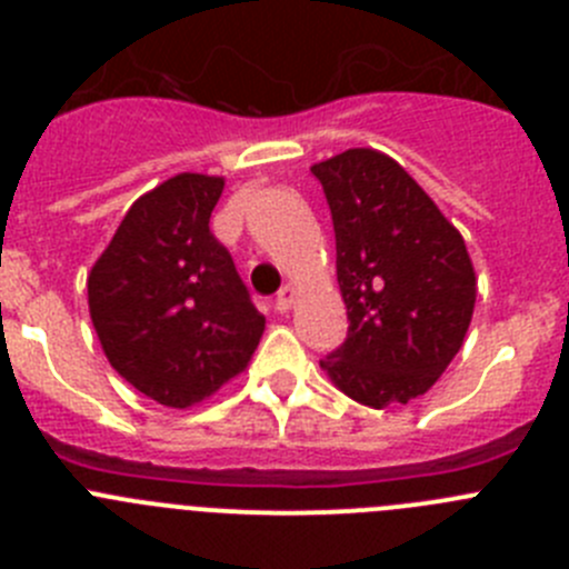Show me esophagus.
Listing matches in <instances>:
<instances>
[{"label": "esophagus", "instance_id": "esophagus-1", "mask_svg": "<svg viewBox=\"0 0 569 569\" xmlns=\"http://www.w3.org/2000/svg\"><path fill=\"white\" fill-rule=\"evenodd\" d=\"M290 305H293V288H290V284H284V288H281L279 293H276L273 308L279 310V313H288Z\"/></svg>", "mask_w": 569, "mask_h": 569}]
</instances>
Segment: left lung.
Instances as JSON below:
<instances>
[{"mask_svg": "<svg viewBox=\"0 0 569 569\" xmlns=\"http://www.w3.org/2000/svg\"><path fill=\"white\" fill-rule=\"evenodd\" d=\"M310 170L333 219L350 321L319 365L359 405H407L436 385L470 328L476 273L465 239L379 150H345Z\"/></svg>", "mask_w": 569, "mask_h": 569, "instance_id": "1", "label": "left lung"}]
</instances>
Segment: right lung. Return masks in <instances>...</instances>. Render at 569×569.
<instances>
[{
	"label": "right lung",
	"instance_id": "1",
	"mask_svg": "<svg viewBox=\"0 0 569 569\" xmlns=\"http://www.w3.org/2000/svg\"><path fill=\"white\" fill-rule=\"evenodd\" d=\"M224 179L179 173L136 199L88 276L110 367L164 407L213 396L248 367L264 316L210 233Z\"/></svg>",
	"mask_w": 569,
	"mask_h": 569
}]
</instances>
